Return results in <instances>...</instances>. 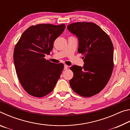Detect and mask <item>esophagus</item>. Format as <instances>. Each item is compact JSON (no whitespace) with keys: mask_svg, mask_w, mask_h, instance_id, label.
I'll use <instances>...</instances> for the list:
<instances>
[{"mask_svg":"<svg viewBox=\"0 0 130 130\" xmlns=\"http://www.w3.org/2000/svg\"><path fill=\"white\" fill-rule=\"evenodd\" d=\"M68 68V66L67 65H64V68H63V69L64 70H67Z\"/></svg>","mask_w":130,"mask_h":130,"instance_id":"1","label":"esophagus"}]
</instances>
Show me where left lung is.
Here are the masks:
<instances>
[{"label":"left lung","mask_w":130,"mask_h":130,"mask_svg":"<svg viewBox=\"0 0 130 130\" xmlns=\"http://www.w3.org/2000/svg\"><path fill=\"white\" fill-rule=\"evenodd\" d=\"M67 29L78 39V52L84 55L83 67L73 65L69 83L74 92L83 97L99 93L106 86L113 69V46L106 32L92 22H76Z\"/></svg>","instance_id":"obj_1"}]
</instances>
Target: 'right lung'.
I'll list each match as a JSON object with an SVG mask.
<instances>
[{"instance_id": "obj_1", "label": "right lung", "mask_w": 130, "mask_h": 130, "mask_svg": "<svg viewBox=\"0 0 130 130\" xmlns=\"http://www.w3.org/2000/svg\"><path fill=\"white\" fill-rule=\"evenodd\" d=\"M65 24H38L28 27L15 45L14 61L22 86L30 95L42 98L54 88L63 69L62 63H54L45 58L53 49Z\"/></svg>"}]
</instances>
